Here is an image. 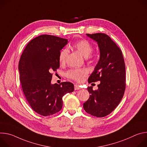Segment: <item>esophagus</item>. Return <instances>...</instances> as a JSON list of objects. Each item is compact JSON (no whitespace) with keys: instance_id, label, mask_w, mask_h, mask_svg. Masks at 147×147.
Segmentation results:
<instances>
[{"instance_id":"obj_1","label":"esophagus","mask_w":147,"mask_h":147,"mask_svg":"<svg viewBox=\"0 0 147 147\" xmlns=\"http://www.w3.org/2000/svg\"><path fill=\"white\" fill-rule=\"evenodd\" d=\"M81 88H80V86H79L77 84H75L74 85V90H80Z\"/></svg>"}]
</instances>
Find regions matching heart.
Here are the masks:
<instances>
[{
	"instance_id": "heart-1",
	"label": "heart",
	"mask_w": 147,
	"mask_h": 147,
	"mask_svg": "<svg viewBox=\"0 0 147 147\" xmlns=\"http://www.w3.org/2000/svg\"><path fill=\"white\" fill-rule=\"evenodd\" d=\"M73 47L84 57H88L93 50L92 45L87 40L85 39L77 42L73 45ZM68 54L69 50L67 48H64L61 51L59 56V59L60 63H65ZM88 73V71L87 69L85 68L74 69L67 71L66 75L68 78L73 80L81 82L87 76Z\"/></svg>"
}]
</instances>
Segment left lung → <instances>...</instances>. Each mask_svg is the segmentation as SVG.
Segmentation results:
<instances>
[{
  "instance_id": "obj_1",
  "label": "left lung",
  "mask_w": 147,
  "mask_h": 147,
  "mask_svg": "<svg viewBox=\"0 0 147 147\" xmlns=\"http://www.w3.org/2000/svg\"><path fill=\"white\" fill-rule=\"evenodd\" d=\"M95 40L99 48L100 57L88 83L100 81L98 89L88 87L89 99L83 104L85 111L98 117H105L118 106L125 88V67L122 52L115 42L103 33L87 34Z\"/></svg>"
}]
</instances>
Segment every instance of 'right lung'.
<instances>
[{"instance_id": "obj_1", "label": "right lung", "mask_w": 147, "mask_h": 147, "mask_svg": "<svg viewBox=\"0 0 147 147\" xmlns=\"http://www.w3.org/2000/svg\"><path fill=\"white\" fill-rule=\"evenodd\" d=\"M67 42L54 35H42L30 42L20 57L18 70L23 91L32 109L42 116L59 112L62 97L74 91L70 82L51 84L52 72L59 68V54Z\"/></svg>"}]
</instances>
